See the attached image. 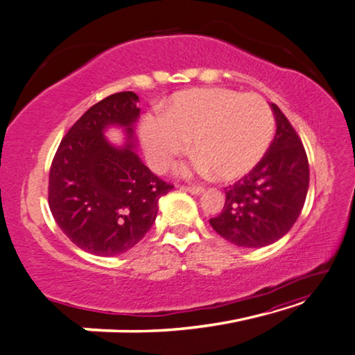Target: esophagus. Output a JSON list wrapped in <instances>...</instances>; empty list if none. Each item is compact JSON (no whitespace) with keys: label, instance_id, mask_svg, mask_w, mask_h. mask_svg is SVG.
Wrapping results in <instances>:
<instances>
[{"label":"esophagus","instance_id":"esophagus-1","mask_svg":"<svg viewBox=\"0 0 355 355\" xmlns=\"http://www.w3.org/2000/svg\"><path fill=\"white\" fill-rule=\"evenodd\" d=\"M182 189L192 193V196H200V193L205 192L203 187H198V186H184V187H182Z\"/></svg>","mask_w":355,"mask_h":355}]
</instances>
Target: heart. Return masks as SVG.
Segmentation results:
<instances>
[{
    "label": "heart",
    "mask_w": 355,
    "mask_h": 355,
    "mask_svg": "<svg viewBox=\"0 0 355 355\" xmlns=\"http://www.w3.org/2000/svg\"><path fill=\"white\" fill-rule=\"evenodd\" d=\"M274 115L265 98L225 87L182 90L163 104V115H148L140 138L150 166L164 171L192 140L193 169L215 172L223 182L251 172L269 149Z\"/></svg>",
    "instance_id": "1"
}]
</instances>
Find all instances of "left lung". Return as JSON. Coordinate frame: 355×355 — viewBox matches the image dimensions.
Returning <instances> with one entry per match:
<instances>
[{"instance_id":"left-lung-1","label":"left lung","mask_w":355,"mask_h":355,"mask_svg":"<svg viewBox=\"0 0 355 355\" xmlns=\"http://www.w3.org/2000/svg\"><path fill=\"white\" fill-rule=\"evenodd\" d=\"M277 132L261 162L226 189L225 207L211 218L214 231L241 248L280 240L300 215L309 187V164L297 132L279 106L269 104Z\"/></svg>"}]
</instances>
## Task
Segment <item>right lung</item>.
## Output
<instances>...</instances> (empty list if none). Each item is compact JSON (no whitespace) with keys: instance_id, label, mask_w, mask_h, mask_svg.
<instances>
[{"instance_id":"1","label":"right lung","mask_w":355,"mask_h":355,"mask_svg":"<svg viewBox=\"0 0 355 355\" xmlns=\"http://www.w3.org/2000/svg\"><path fill=\"white\" fill-rule=\"evenodd\" d=\"M138 95L120 92L94 104L60 143L49 173V207L66 237L83 251L114 257L134 248L172 184L144 166L134 137ZM120 127L127 137L114 145L103 135Z\"/></svg>"}]
</instances>
